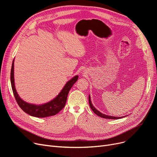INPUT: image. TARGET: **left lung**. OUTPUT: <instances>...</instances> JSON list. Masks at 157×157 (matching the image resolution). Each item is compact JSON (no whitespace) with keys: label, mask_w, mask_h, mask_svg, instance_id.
<instances>
[{"label":"left lung","mask_w":157,"mask_h":157,"mask_svg":"<svg viewBox=\"0 0 157 157\" xmlns=\"http://www.w3.org/2000/svg\"><path fill=\"white\" fill-rule=\"evenodd\" d=\"M88 100H89V104H90V108H91V109L94 111V113L96 114V115H97L98 116H99V117H102L103 118H107V119H120V118H122V117H113V116H109V115H105V114H103L100 111H99L98 110H97V109L94 107V105H92V103L91 98H90V95H89V96H88Z\"/></svg>","instance_id":"left-lung-1"}]
</instances>
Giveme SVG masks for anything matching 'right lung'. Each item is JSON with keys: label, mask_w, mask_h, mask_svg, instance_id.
<instances>
[{"label": "right lung", "mask_w": 157, "mask_h": 157, "mask_svg": "<svg viewBox=\"0 0 157 157\" xmlns=\"http://www.w3.org/2000/svg\"><path fill=\"white\" fill-rule=\"evenodd\" d=\"M78 78V76L76 75L70 79L65 84L64 87L61 90L58 96L52 100L44 104H41V105H36V104L29 103L23 101L16 91L15 82H14V59L12 62L10 73V81L12 91L18 105L28 115L38 118H44L54 116L57 113H58L65 107L69 90L72 88L73 84L77 82Z\"/></svg>", "instance_id": "1"}]
</instances>
